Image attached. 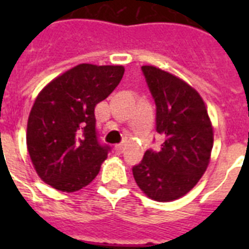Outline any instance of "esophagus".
Listing matches in <instances>:
<instances>
[{
	"label": "esophagus",
	"mask_w": 249,
	"mask_h": 249,
	"mask_svg": "<svg viewBox=\"0 0 249 249\" xmlns=\"http://www.w3.org/2000/svg\"><path fill=\"white\" fill-rule=\"evenodd\" d=\"M113 149L114 152H116V155H121L123 152V149H124V147H123V144H116Z\"/></svg>",
	"instance_id": "obj_1"
}]
</instances>
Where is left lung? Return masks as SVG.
Masks as SVG:
<instances>
[{
	"instance_id": "left-lung-1",
	"label": "left lung",
	"mask_w": 249,
	"mask_h": 249,
	"mask_svg": "<svg viewBox=\"0 0 249 249\" xmlns=\"http://www.w3.org/2000/svg\"><path fill=\"white\" fill-rule=\"evenodd\" d=\"M156 103L160 151L147 149L132 172L149 198L169 202L190 192L206 172L213 147V129L197 91L178 77L153 66H142Z\"/></svg>"
}]
</instances>
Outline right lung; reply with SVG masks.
<instances>
[{
	"mask_svg": "<svg viewBox=\"0 0 249 249\" xmlns=\"http://www.w3.org/2000/svg\"><path fill=\"white\" fill-rule=\"evenodd\" d=\"M122 66L82 63L48 83L27 123V149L43 182L74 192L98 175L111 147L101 142L94 107L118 86Z\"/></svg>",
	"mask_w": 249,
	"mask_h": 249,
	"instance_id": "obj_1",
	"label": "right lung"
}]
</instances>
